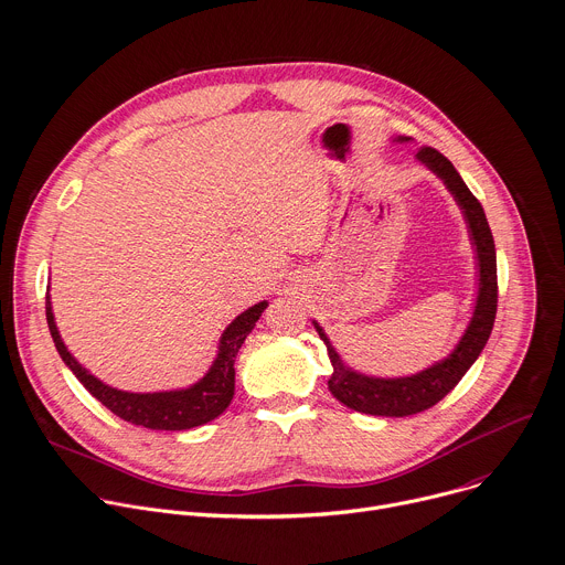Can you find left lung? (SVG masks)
<instances>
[{
    "label": "left lung",
    "mask_w": 565,
    "mask_h": 565,
    "mask_svg": "<svg viewBox=\"0 0 565 565\" xmlns=\"http://www.w3.org/2000/svg\"><path fill=\"white\" fill-rule=\"evenodd\" d=\"M391 143L402 146L411 143V137H395ZM415 161L430 170L437 179L445 183L449 195L458 204L462 220L467 224L469 244L473 248V267H476V300L469 323L460 334L458 343L449 350L447 356L433 361L430 365L413 372L399 374V377H382V374H367L352 367L323 326L311 319V326L317 328L319 337L328 348V356L332 361V377L328 380L330 393L352 411L365 415H382V417H408L435 406L445 399L456 384L465 377V372L476 363L495 319V302H498V282H495V246L493 235L487 222V215L480 202L471 195L467 183L454 163L433 148H422L415 154Z\"/></svg>",
    "instance_id": "left-lung-1"
}]
</instances>
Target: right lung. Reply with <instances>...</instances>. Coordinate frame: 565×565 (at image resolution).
I'll list each match as a JSON object with an SVG mask.
<instances>
[{"label":"right lung","mask_w":565,"mask_h":565,"mask_svg":"<svg viewBox=\"0 0 565 565\" xmlns=\"http://www.w3.org/2000/svg\"><path fill=\"white\" fill-rule=\"evenodd\" d=\"M267 305H269V300H260L256 305H250L226 326V330L222 332V337L217 341L215 356H213L209 370L204 372V377H200L191 386L154 391V393L120 391V388H114V386L100 382L96 374H92L67 350L65 341H62L57 326H55L49 291H46V323H49L51 339H53L55 350L62 356V361H65V365L76 374V380L114 415H118L125 422L143 426V428H152V430H185V428H195V426L213 422L228 408L233 393H235V367H233L235 356H237L244 339L250 334V330L256 328Z\"/></svg>","instance_id":"obj_1"}]
</instances>
